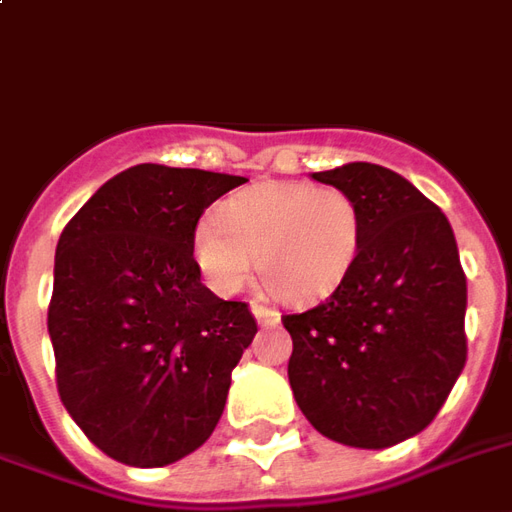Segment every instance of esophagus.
<instances>
[{
    "mask_svg": "<svg viewBox=\"0 0 512 512\" xmlns=\"http://www.w3.org/2000/svg\"><path fill=\"white\" fill-rule=\"evenodd\" d=\"M252 314H255L257 323L260 325H276L279 320H282L276 309H271V306H263V304H252Z\"/></svg>",
    "mask_w": 512,
    "mask_h": 512,
    "instance_id": "esophagus-1",
    "label": "esophagus"
}]
</instances>
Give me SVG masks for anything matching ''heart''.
<instances>
[{
    "label": "heart",
    "mask_w": 512,
    "mask_h": 512,
    "mask_svg": "<svg viewBox=\"0 0 512 512\" xmlns=\"http://www.w3.org/2000/svg\"><path fill=\"white\" fill-rule=\"evenodd\" d=\"M363 214L342 187L263 181L200 222L195 257L214 290L238 293L252 274L287 304L331 295L358 260Z\"/></svg>",
    "instance_id": "heart-1"
}]
</instances>
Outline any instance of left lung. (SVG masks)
Instances as JSON below:
<instances>
[{"mask_svg":"<svg viewBox=\"0 0 512 512\" xmlns=\"http://www.w3.org/2000/svg\"><path fill=\"white\" fill-rule=\"evenodd\" d=\"M314 179L358 200L355 266L323 304L285 314L298 407L323 437L391 448L437 418L467 363V276L448 217L399 173L350 162Z\"/></svg>","mask_w":512,"mask_h":512,"instance_id":"obj_1","label":"left lung"}]
</instances>
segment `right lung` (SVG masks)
<instances>
[{"mask_svg":"<svg viewBox=\"0 0 512 512\" xmlns=\"http://www.w3.org/2000/svg\"><path fill=\"white\" fill-rule=\"evenodd\" d=\"M244 176L135 165L105 181L56 244L48 333L59 399L86 437L130 467L198 450L257 333L244 301L200 282L195 230Z\"/></svg>","mask_w":512,"mask_h":512,"instance_id":"1","label":"right lung"}]
</instances>
